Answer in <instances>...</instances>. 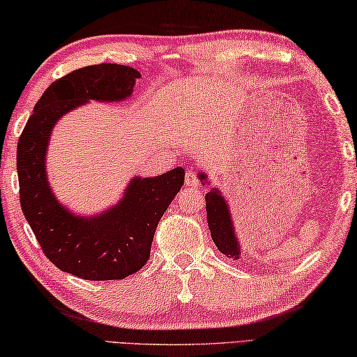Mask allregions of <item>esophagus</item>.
Returning <instances> with one entry per match:
<instances>
[{
	"instance_id": "esophagus-1",
	"label": "esophagus",
	"mask_w": 357,
	"mask_h": 357,
	"mask_svg": "<svg viewBox=\"0 0 357 357\" xmlns=\"http://www.w3.org/2000/svg\"><path fill=\"white\" fill-rule=\"evenodd\" d=\"M185 185L186 186H191V188H195V186L199 185V178H197L196 172H192V171L186 172V175H185Z\"/></svg>"
}]
</instances>
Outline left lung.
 Here are the masks:
<instances>
[{
    "instance_id": "left-lung-1",
    "label": "left lung",
    "mask_w": 357,
    "mask_h": 357,
    "mask_svg": "<svg viewBox=\"0 0 357 357\" xmlns=\"http://www.w3.org/2000/svg\"><path fill=\"white\" fill-rule=\"evenodd\" d=\"M199 180H206V175L199 174ZM206 210L208 229L217 248L227 258L238 259L241 247H238L237 237L234 234V225L229 210H227V204L218 190H213L206 195Z\"/></svg>"
}]
</instances>
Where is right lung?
Returning a JSON list of instances; mask_svg holds the SVG:
<instances>
[{
	"mask_svg": "<svg viewBox=\"0 0 357 357\" xmlns=\"http://www.w3.org/2000/svg\"><path fill=\"white\" fill-rule=\"evenodd\" d=\"M140 74L130 66L101 63L55 80L34 106L17 145L20 206L43 253L60 271L84 280H121L150 258L160 220L180 191L183 167L158 177L134 178L119 206L95 218L74 217L50 191L45 151L52 128L64 114L96 101H121Z\"/></svg>",
	"mask_w": 357,
	"mask_h": 357,
	"instance_id": "add662e5",
	"label": "right lung"
}]
</instances>
